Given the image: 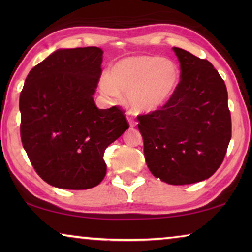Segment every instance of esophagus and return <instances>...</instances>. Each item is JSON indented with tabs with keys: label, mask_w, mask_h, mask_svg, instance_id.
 <instances>
[{
	"label": "esophagus",
	"mask_w": 252,
	"mask_h": 252,
	"mask_svg": "<svg viewBox=\"0 0 252 252\" xmlns=\"http://www.w3.org/2000/svg\"><path fill=\"white\" fill-rule=\"evenodd\" d=\"M127 121H129V126H130V127H134V126H136V122H135L132 118H127Z\"/></svg>",
	"instance_id": "esophagus-1"
}]
</instances>
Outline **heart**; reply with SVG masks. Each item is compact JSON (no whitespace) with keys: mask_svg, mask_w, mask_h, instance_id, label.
<instances>
[{"mask_svg":"<svg viewBox=\"0 0 252 252\" xmlns=\"http://www.w3.org/2000/svg\"><path fill=\"white\" fill-rule=\"evenodd\" d=\"M181 72L171 60L158 55H135L120 60L101 75L99 87L106 97L126 93V103L134 113L160 110L176 94Z\"/></svg>","mask_w":252,"mask_h":252,"instance_id":"1","label":"heart"}]
</instances>
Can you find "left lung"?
<instances>
[{
	"instance_id": "obj_1",
	"label": "left lung",
	"mask_w": 252,
	"mask_h": 252,
	"mask_svg": "<svg viewBox=\"0 0 252 252\" xmlns=\"http://www.w3.org/2000/svg\"><path fill=\"white\" fill-rule=\"evenodd\" d=\"M181 82L161 110L139 116L144 157L156 178L181 186L210 178L231 139L228 92L210 62L173 48Z\"/></svg>"
}]
</instances>
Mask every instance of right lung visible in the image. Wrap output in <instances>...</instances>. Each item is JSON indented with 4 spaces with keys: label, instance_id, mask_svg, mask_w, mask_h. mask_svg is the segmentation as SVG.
Returning <instances> with one entry per match:
<instances>
[{
    "label": "right lung",
    "instance_id": "obj_1",
    "mask_svg": "<svg viewBox=\"0 0 252 252\" xmlns=\"http://www.w3.org/2000/svg\"><path fill=\"white\" fill-rule=\"evenodd\" d=\"M103 51L96 46L54 51L30 71L20 94L21 140L49 185L85 190L106 173L105 149L129 129L118 106L93 100Z\"/></svg>",
    "mask_w": 252,
    "mask_h": 252
}]
</instances>
